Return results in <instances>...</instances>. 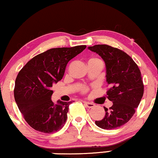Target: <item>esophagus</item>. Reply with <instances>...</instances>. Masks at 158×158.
<instances>
[{
    "label": "esophagus",
    "instance_id": "obj_1",
    "mask_svg": "<svg viewBox=\"0 0 158 158\" xmlns=\"http://www.w3.org/2000/svg\"><path fill=\"white\" fill-rule=\"evenodd\" d=\"M84 104L87 107V108H93L94 106H95L94 103H89V102H86V101L84 102Z\"/></svg>",
    "mask_w": 158,
    "mask_h": 158
}]
</instances>
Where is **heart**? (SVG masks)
Here are the masks:
<instances>
[{"label":"heart","instance_id":"obj_1","mask_svg":"<svg viewBox=\"0 0 158 158\" xmlns=\"http://www.w3.org/2000/svg\"><path fill=\"white\" fill-rule=\"evenodd\" d=\"M98 60V59H91V60ZM86 88L83 89V91H86Z\"/></svg>","mask_w":158,"mask_h":158}]
</instances>
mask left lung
I'll list each match as a JSON object with an SVG mask.
<instances>
[{"instance_id":"1","label":"left lung","mask_w":158,"mask_h":158,"mask_svg":"<svg viewBox=\"0 0 158 158\" xmlns=\"http://www.w3.org/2000/svg\"><path fill=\"white\" fill-rule=\"evenodd\" d=\"M88 49L102 57L106 65V79L110 89L107 98L113 105L104 118L95 124L103 129H114L127 123L134 115L143 95L141 73L132 58L122 50L108 45H94Z\"/></svg>"}]
</instances>
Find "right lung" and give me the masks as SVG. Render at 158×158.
Instances as JSON below:
<instances>
[{"mask_svg": "<svg viewBox=\"0 0 158 158\" xmlns=\"http://www.w3.org/2000/svg\"><path fill=\"white\" fill-rule=\"evenodd\" d=\"M86 47L50 49L31 59L19 72L15 85V100L24 119L35 130L50 134L64 127L71 102L54 103L52 87L64 77L69 61Z\"/></svg>", "mask_w": 158, "mask_h": 158, "instance_id": "obj_1", "label": "right lung"}]
</instances>
